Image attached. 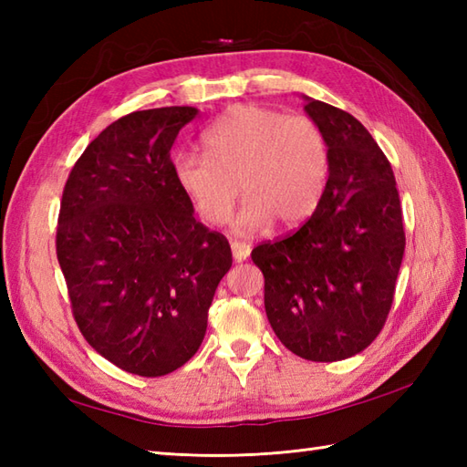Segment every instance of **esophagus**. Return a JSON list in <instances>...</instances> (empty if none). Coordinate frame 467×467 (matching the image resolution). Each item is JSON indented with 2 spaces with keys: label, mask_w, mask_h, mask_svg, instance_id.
Listing matches in <instances>:
<instances>
[{
  "label": "esophagus",
  "mask_w": 467,
  "mask_h": 467,
  "mask_svg": "<svg viewBox=\"0 0 467 467\" xmlns=\"http://www.w3.org/2000/svg\"><path fill=\"white\" fill-rule=\"evenodd\" d=\"M231 249H233V256L236 263H243L251 256V244L241 243V241H233L231 243Z\"/></svg>",
  "instance_id": "1"
}]
</instances>
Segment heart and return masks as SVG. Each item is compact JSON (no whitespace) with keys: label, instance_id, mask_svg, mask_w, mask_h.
<instances>
[{"label":"heart","instance_id":"heart-1","mask_svg":"<svg viewBox=\"0 0 467 467\" xmlns=\"http://www.w3.org/2000/svg\"><path fill=\"white\" fill-rule=\"evenodd\" d=\"M206 154L181 150L172 176L202 223L218 226L231 214L239 188L244 202L234 216L239 234L275 221L295 228L319 211L331 181V146L306 116L244 104L204 132Z\"/></svg>","mask_w":467,"mask_h":467}]
</instances>
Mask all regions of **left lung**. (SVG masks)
<instances>
[{
	"mask_svg": "<svg viewBox=\"0 0 467 467\" xmlns=\"http://www.w3.org/2000/svg\"><path fill=\"white\" fill-rule=\"evenodd\" d=\"M305 112L331 146L323 202L299 231L253 249L275 335L306 361L361 353L383 329L405 251L391 164L349 112L313 98Z\"/></svg>",
	"mask_w": 467,
	"mask_h": 467,
	"instance_id": "left-lung-1",
	"label": "left lung"
}]
</instances>
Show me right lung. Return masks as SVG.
Wrapping results in <instances>:
<instances>
[{
    "instance_id": "add662e5",
    "label": "right lung",
    "mask_w": 467,
    "mask_h": 467,
    "mask_svg": "<svg viewBox=\"0 0 467 467\" xmlns=\"http://www.w3.org/2000/svg\"><path fill=\"white\" fill-rule=\"evenodd\" d=\"M198 114L122 116L78 158L59 204L56 253L84 339L120 369L161 377L201 347L231 244L194 218L172 176L178 132Z\"/></svg>"
}]
</instances>
